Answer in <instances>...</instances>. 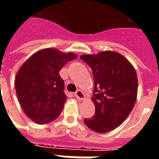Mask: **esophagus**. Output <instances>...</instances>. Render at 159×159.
<instances>
[{
  "label": "esophagus",
  "instance_id": "obj_1",
  "mask_svg": "<svg viewBox=\"0 0 159 159\" xmlns=\"http://www.w3.org/2000/svg\"><path fill=\"white\" fill-rule=\"evenodd\" d=\"M75 96L76 97V99L79 100H82L84 99V94H83V93L82 92V90H76V93H75Z\"/></svg>",
  "mask_w": 159,
  "mask_h": 159
}]
</instances>
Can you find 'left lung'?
<instances>
[{"label": "left lung", "instance_id": "1", "mask_svg": "<svg viewBox=\"0 0 159 159\" xmlns=\"http://www.w3.org/2000/svg\"><path fill=\"white\" fill-rule=\"evenodd\" d=\"M80 58L92 69L94 81L95 113L92 118H84V123L97 133H107L122 124L135 104V70L126 58L111 51Z\"/></svg>", "mask_w": 159, "mask_h": 159}]
</instances>
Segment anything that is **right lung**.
Here are the masks:
<instances>
[{"mask_svg": "<svg viewBox=\"0 0 159 159\" xmlns=\"http://www.w3.org/2000/svg\"><path fill=\"white\" fill-rule=\"evenodd\" d=\"M74 53L46 48L34 53L17 73L16 93L26 116L38 124L52 122L62 111L67 96L59 71Z\"/></svg>", "mask_w": 159, "mask_h": 159, "instance_id": "obj_1", "label": "right lung"}]
</instances>
